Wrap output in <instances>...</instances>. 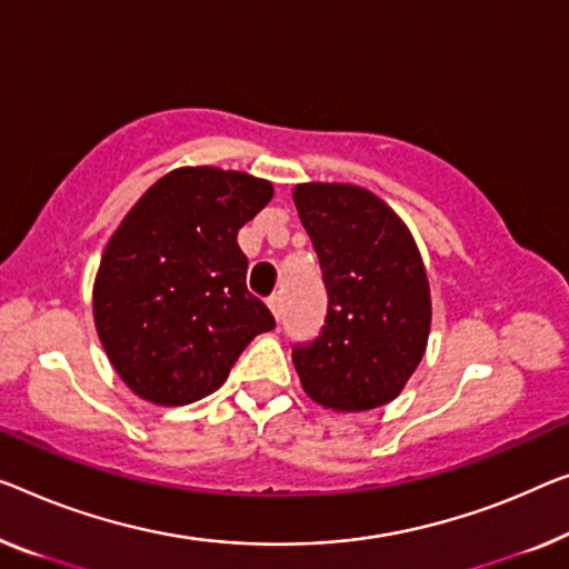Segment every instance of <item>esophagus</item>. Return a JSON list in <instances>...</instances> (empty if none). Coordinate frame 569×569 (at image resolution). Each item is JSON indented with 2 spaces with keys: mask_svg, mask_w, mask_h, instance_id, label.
<instances>
[{
  "mask_svg": "<svg viewBox=\"0 0 569 569\" xmlns=\"http://www.w3.org/2000/svg\"><path fill=\"white\" fill-rule=\"evenodd\" d=\"M268 309L273 311L276 319H281V313H283V299H281V293L270 296V299H268Z\"/></svg>",
  "mask_w": 569,
  "mask_h": 569,
  "instance_id": "obj_1",
  "label": "esophagus"
}]
</instances>
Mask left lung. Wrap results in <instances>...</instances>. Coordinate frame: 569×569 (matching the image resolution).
<instances>
[{
    "mask_svg": "<svg viewBox=\"0 0 569 569\" xmlns=\"http://www.w3.org/2000/svg\"><path fill=\"white\" fill-rule=\"evenodd\" d=\"M303 230L329 293L321 335L293 366L313 403L370 411L403 391L427 352L431 293L417 240L401 217L355 183H299Z\"/></svg>",
    "mask_w": 569,
    "mask_h": 569,
    "instance_id": "1",
    "label": "left lung"
}]
</instances>
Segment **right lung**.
<instances>
[{
    "label": "right lung",
    "mask_w": 569,
    "mask_h": 569,
    "mask_svg": "<svg viewBox=\"0 0 569 569\" xmlns=\"http://www.w3.org/2000/svg\"><path fill=\"white\" fill-rule=\"evenodd\" d=\"M273 183L214 166L158 178L109 237L94 278V325L134 396L183 406L214 393L244 347L276 327L244 286L237 232Z\"/></svg>",
    "instance_id": "add662e5"
}]
</instances>
